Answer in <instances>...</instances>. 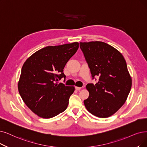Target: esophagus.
Wrapping results in <instances>:
<instances>
[{
	"label": "esophagus",
	"instance_id": "obj_1",
	"mask_svg": "<svg viewBox=\"0 0 147 147\" xmlns=\"http://www.w3.org/2000/svg\"><path fill=\"white\" fill-rule=\"evenodd\" d=\"M81 89V87H75V89L77 90H78V91L80 90Z\"/></svg>",
	"mask_w": 147,
	"mask_h": 147
}]
</instances>
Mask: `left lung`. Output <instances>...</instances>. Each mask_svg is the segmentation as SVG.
Returning a JSON list of instances; mask_svg holds the SVG:
<instances>
[{"instance_id": "8db88e82", "label": "left lung", "mask_w": 147, "mask_h": 147, "mask_svg": "<svg viewBox=\"0 0 147 147\" xmlns=\"http://www.w3.org/2000/svg\"><path fill=\"white\" fill-rule=\"evenodd\" d=\"M92 79L99 77L95 84H87L89 96L84 101L87 110L99 118H108L126 101L131 87L127 63L120 52L102 42L80 43Z\"/></svg>"}]
</instances>
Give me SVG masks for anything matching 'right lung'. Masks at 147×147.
I'll return each mask as SVG.
<instances>
[{"instance_id": "1", "label": "right lung", "mask_w": 147, "mask_h": 147, "mask_svg": "<svg viewBox=\"0 0 147 147\" xmlns=\"http://www.w3.org/2000/svg\"><path fill=\"white\" fill-rule=\"evenodd\" d=\"M78 48V42L46 46L23 64L19 92L28 108L41 118H52L67 109L75 88L58 81L65 78L64 67Z\"/></svg>"}]
</instances>
